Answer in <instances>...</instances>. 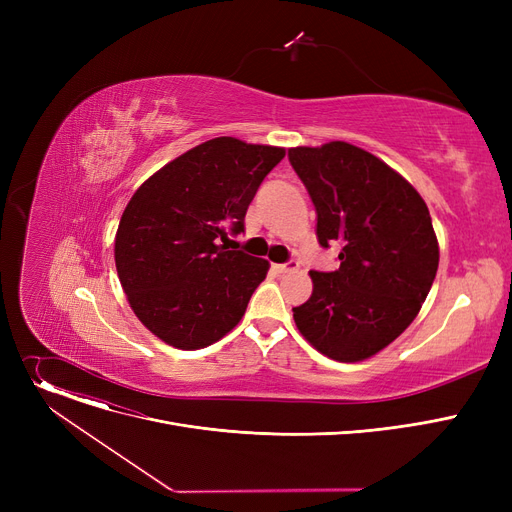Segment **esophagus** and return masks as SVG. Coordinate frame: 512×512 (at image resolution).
<instances>
[{"label": "esophagus", "instance_id": "34e87169", "mask_svg": "<svg viewBox=\"0 0 512 512\" xmlns=\"http://www.w3.org/2000/svg\"><path fill=\"white\" fill-rule=\"evenodd\" d=\"M299 270V261H288V263H274L276 274H290Z\"/></svg>", "mask_w": 512, "mask_h": 512}]
</instances>
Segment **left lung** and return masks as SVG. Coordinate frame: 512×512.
Instances as JSON below:
<instances>
[{"instance_id":"8db88e82","label":"left lung","mask_w":512,"mask_h":512,"mask_svg":"<svg viewBox=\"0 0 512 512\" xmlns=\"http://www.w3.org/2000/svg\"><path fill=\"white\" fill-rule=\"evenodd\" d=\"M317 213V240L338 242L336 272H309L294 324L321 355L355 363L380 353L417 317L440 249L429 209L382 159L351 143L288 149Z\"/></svg>"}]
</instances>
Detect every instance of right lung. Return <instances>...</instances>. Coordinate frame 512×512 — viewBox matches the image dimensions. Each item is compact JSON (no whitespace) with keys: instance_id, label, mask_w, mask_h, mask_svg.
<instances>
[{"instance_id":"add662e5","label":"right lung","mask_w":512,"mask_h":512,"mask_svg":"<svg viewBox=\"0 0 512 512\" xmlns=\"http://www.w3.org/2000/svg\"><path fill=\"white\" fill-rule=\"evenodd\" d=\"M282 147L234 137L205 141L147 178L116 232V270L143 326L182 351L224 338L247 311L270 263L220 240L245 215Z\"/></svg>"}]
</instances>
